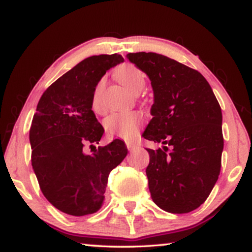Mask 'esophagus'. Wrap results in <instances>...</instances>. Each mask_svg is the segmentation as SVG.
<instances>
[{
    "label": "esophagus",
    "mask_w": 252,
    "mask_h": 252,
    "mask_svg": "<svg viewBox=\"0 0 252 252\" xmlns=\"http://www.w3.org/2000/svg\"><path fill=\"white\" fill-rule=\"evenodd\" d=\"M126 147H127V149L130 150V152H132V150H134V149L137 148V146L134 145V144H132V142L127 141V142H126Z\"/></svg>",
    "instance_id": "1"
}]
</instances>
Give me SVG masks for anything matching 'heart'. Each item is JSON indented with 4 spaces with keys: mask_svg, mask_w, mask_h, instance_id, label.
Returning <instances> with one entry per match:
<instances>
[{
    "mask_svg": "<svg viewBox=\"0 0 252 252\" xmlns=\"http://www.w3.org/2000/svg\"><path fill=\"white\" fill-rule=\"evenodd\" d=\"M115 74L118 80L123 86H126L131 93L138 94L145 87L144 73L132 64L122 65L119 67ZM103 81H100L93 93L92 107L95 112L103 111ZM142 121H144V118L137 112H114L105 119L104 126L108 136L131 140L137 136Z\"/></svg>",
    "mask_w": 252,
    "mask_h": 252,
    "instance_id": "obj_1",
    "label": "heart"
}]
</instances>
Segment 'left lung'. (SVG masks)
<instances>
[{"label":"left lung","instance_id":"8db88e82","mask_svg":"<svg viewBox=\"0 0 252 252\" xmlns=\"http://www.w3.org/2000/svg\"><path fill=\"white\" fill-rule=\"evenodd\" d=\"M126 58L147 74L154 92L153 119L142 133L162 144L147 149L153 201L168 213L192 212L204 204L220 175L224 147L220 104L197 70L152 52Z\"/></svg>","mask_w":252,"mask_h":252}]
</instances>
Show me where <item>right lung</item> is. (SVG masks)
<instances>
[{
	"label": "right lung",
	"instance_id": "1",
	"mask_svg": "<svg viewBox=\"0 0 252 252\" xmlns=\"http://www.w3.org/2000/svg\"><path fill=\"white\" fill-rule=\"evenodd\" d=\"M122 62L120 54L82 60L45 90L37 105L29 131L32 170L45 198L67 215L102 207L108 174L127 154L121 139L96 148L104 127L92 110L96 86Z\"/></svg>",
	"mask_w": 252,
	"mask_h": 252
}]
</instances>
